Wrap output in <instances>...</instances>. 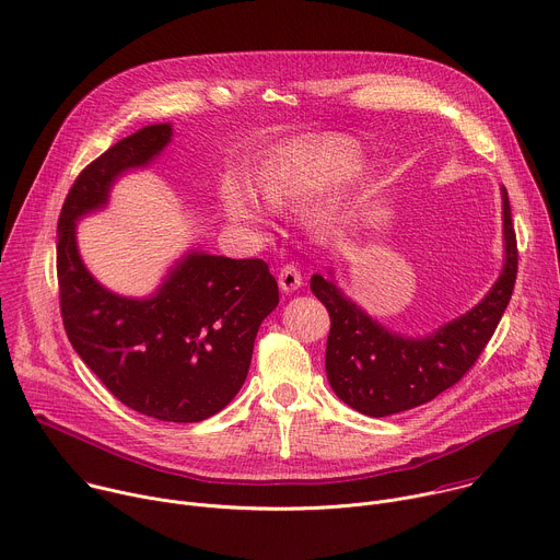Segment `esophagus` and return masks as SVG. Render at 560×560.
<instances>
[{"mask_svg":"<svg viewBox=\"0 0 560 560\" xmlns=\"http://www.w3.org/2000/svg\"><path fill=\"white\" fill-rule=\"evenodd\" d=\"M301 283H303V277H301V272H299L296 266L288 264V266L281 268V272H279V288H281L285 294L299 290Z\"/></svg>","mask_w":560,"mask_h":560,"instance_id":"obj_1","label":"esophagus"}]
</instances>
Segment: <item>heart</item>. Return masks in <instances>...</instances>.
I'll list each match as a JSON object with an SVG mask.
<instances>
[{
    "mask_svg": "<svg viewBox=\"0 0 560 560\" xmlns=\"http://www.w3.org/2000/svg\"><path fill=\"white\" fill-rule=\"evenodd\" d=\"M363 148L346 135H310L275 148L255 168V190L275 210L301 208L307 228L324 230L341 219L370 182L361 162ZM225 217L253 232H264L266 219L257 201L238 184L223 188Z\"/></svg>",
    "mask_w": 560,
    "mask_h": 560,
    "instance_id": "1",
    "label": "heart"
}]
</instances>
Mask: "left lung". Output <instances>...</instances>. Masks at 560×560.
<instances>
[{
    "mask_svg": "<svg viewBox=\"0 0 560 560\" xmlns=\"http://www.w3.org/2000/svg\"><path fill=\"white\" fill-rule=\"evenodd\" d=\"M503 199V268L490 292L430 335L392 332L330 277L312 275L314 296L330 312L326 374L335 394L365 417H389L432 401L474 365L510 303L518 253L508 190Z\"/></svg>",
    "mask_w": 560,
    "mask_h": 560,
    "instance_id": "left-lung-1",
    "label": "left lung"
}]
</instances>
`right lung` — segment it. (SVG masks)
<instances>
[{
    "instance_id": "add662e5",
    "label": "right lung",
    "mask_w": 560,
    "mask_h": 560,
    "mask_svg": "<svg viewBox=\"0 0 560 560\" xmlns=\"http://www.w3.org/2000/svg\"><path fill=\"white\" fill-rule=\"evenodd\" d=\"M173 141L150 124L110 145L74 179L57 223V281L66 335L82 361L128 408L168 423H199L242 389L279 285L261 259L188 250L148 296L104 288L77 248V221L108 206L130 171Z\"/></svg>"
}]
</instances>
